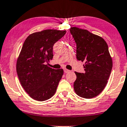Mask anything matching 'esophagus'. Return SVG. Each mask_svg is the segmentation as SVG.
<instances>
[{
	"label": "esophagus",
	"mask_w": 127,
	"mask_h": 127,
	"mask_svg": "<svg viewBox=\"0 0 127 127\" xmlns=\"http://www.w3.org/2000/svg\"><path fill=\"white\" fill-rule=\"evenodd\" d=\"M64 72H65V73H68V72H70L69 70H68L67 69H64Z\"/></svg>",
	"instance_id": "esophagus-1"
}]
</instances>
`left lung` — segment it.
Segmentation results:
<instances>
[{
    "label": "left lung",
    "mask_w": 127,
    "mask_h": 127,
    "mask_svg": "<svg viewBox=\"0 0 127 127\" xmlns=\"http://www.w3.org/2000/svg\"><path fill=\"white\" fill-rule=\"evenodd\" d=\"M69 31L77 44V60L84 62L85 72H75L74 90L81 97L93 98L105 89L112 68L108 46L103 38L86 30L71 27Z\"/></svg>",
    "instance_id": "left-lung-1"
}]
</instances>
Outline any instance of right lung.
<instances>
[{"label": "right lung", "mask_w": 127, "mask_h": 127, "mask_svg": "<svg viewBox=\"0 0 127 127\" xmlns=\"http://www.w3.org/2000/svg\"><path fill=\"white\" fill-rule=\"evenodd\" d=\"M66 31L45 30L28 35L16 62V72L22 87L31 98L44 101L51 98L64 74L62 69L47 66L53 58V46Z\"/></svg>", "instance_id": "1"}]
</instances>
